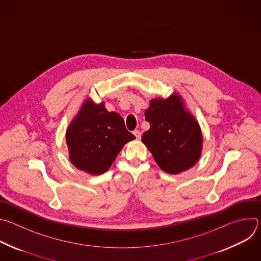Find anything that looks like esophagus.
Masks as SVG:
<instances>
[{
	"label": "esophagus",
	"mask_w": 261,
	"mask_h": 261,
	"mask_svg": "<svg viewBox=\"0 0 261 261\" xmlns=\"http://www.w3.org/2000/svg\"><path fill=\"white\" fill-rule=\"evenodd\" d=\"M133 133H134V135H135V137H136L137 139H140V137H141V133H140V131H139V130H135Z\"/></svg>",
	"instance_id": "1"
}]
</instances>
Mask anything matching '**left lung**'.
<instances>
[{"instance_id": "left-lung-1", "label": "left lung", "mask_w": 261, "mask_h": 261, "mask_svg": "<svg viewBox=\"0 0 261 261\" xmlns=\"http://www.w3.org/2000/svg\"><path fill=\"white\" fill-rule=\"evenodd\" d=\"M144 116L151 128L141 140L163 171L178 174L197 163L202 151L201 129L177 93L152 99Z\"/></svg>"}]
</instances>
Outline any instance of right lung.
Returning <instances> with one entry per match:
<instances>
[{
  "mask_svg": "<svg viewBox=\"0 0 261 261\" xmlns=\"http://www.w3.org/2000/svg\"><path fill=\"white\" fill-rule=\"evenodd\" d=\"M135 139L123 118L105 108L104 102L96 104L86 99L77 115L66 131L69 159L76 168L92 175L109 169L123 146Z\"/></svg>",
  "mask_w": 261,
  "mask_h": 261,
  "instance_id": "obj_1",
  "label": "right lung"
}]
</instances>
